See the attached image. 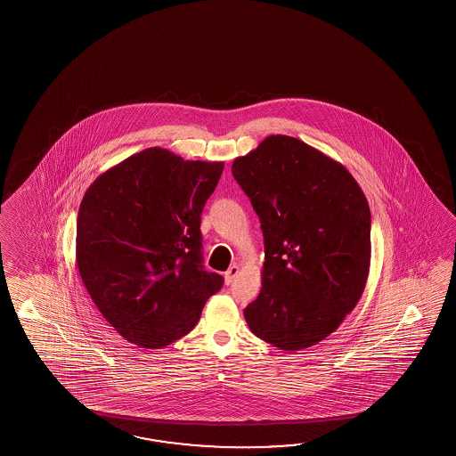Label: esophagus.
Returning a JSON list of instances; mask_svg holds the SVG:
<instances>
[{
    "instance_id": "obj_1",
    "label": "esophagus",
    "mask_w": 456,
    "mask_h": 456,
    "mask_svg": "<svg viewBox=\"0 0 456 456\" xmlns=\"http://www.w3.org/2000/svg\"><path fill=\"white\" fill-rule=\"evenodd\" d=\"M238 273H240V267H238V265H232V267L226 271V273H224V283L230 285Z\"/></svg>"
}]
</instances>
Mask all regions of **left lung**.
<instances>
[{
    "instance_id": "1",
    "label": "left lung",
    "mask_w": 456,
    "mask_h": 456,
    "mask_svg": "<svg viewBox=\"0 0 456 456\" xmlns=\"http://www.w3.org/2000/svg\"><path fill=\"white\" fill-rule=\"evenodd\" d=\"M261 220L265 262L244 318L281 350L316 346L338 330L365 290L370 208L339 161L298 138L271 135L232 161Z\"/></svg>"
}]
</instances>
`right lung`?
<instances>
[{"instance_id":"1","label":"right lung","mask_w":456,"mask_h":456,"mask_svg":"<svg viewBox=\"0 0 456 456\" xmlns=\"http://www.w3.org/2000/svg\"><path fill=\"white\" fill-rule=\"evenodd\" d=\"M224 166L146 148L96 177L81 200V281L107 322L138 347L184 338L224 285L202 265L200 234Z\"/></svg>"}]
</instances>
